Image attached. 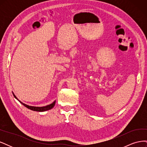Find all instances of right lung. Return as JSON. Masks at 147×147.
I'll use <instances>...</instances> for the list:
<instances>
[{"label": "right lung", "mask_w": 147, "mask_h": 147, "mask_svg": "<svg viewBox=\"0 0 147 147\" xmlns=\"http://www.w3.org/2000/svg\"><path fill=\"white\" fill-rule=\"evenodd\" d=\"M13 96H14V97H15V98L18 100H19L18 99H17V97L15 96V95L14 94H13ZM19 102H20L21 104H23L24 106H25L26 107H27L28 109H30L31 110H33V111H37V112H44V111H47V110H50V109H51L53 107L55 106V103H56V101H54L52 104L48 105H47V106H45V107H33V106H29V105H26V104L23 103V102H21L20 100H19Z\"/></svg>", "instance_id": "1"}]
</instances>
